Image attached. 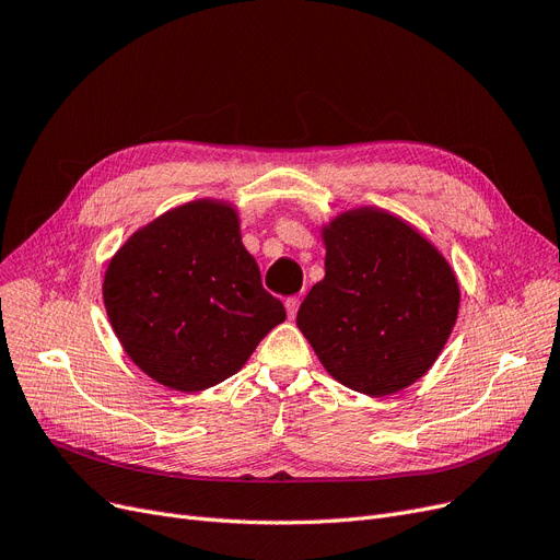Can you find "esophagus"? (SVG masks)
<instances>
[{"mask_svg":"<svg viewBox=\"0 0 560 560\" xmlns=\"http://www.w3.org/2000/svg\"><path fill=\"white\" fill-rule=\"evenodd\" d=\"M299 305H301V299H299V296H289V299L284 301V307H287V315H289V317H296V312H299Z\"/></svg>","mask_w":560,"mask_h":560,"instance_id":"34e87169","label":"esophagus"}]
</instances>
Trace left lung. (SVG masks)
Here are the masks:
<instances>
[{
    "instance_id": "8db88e82",
    "label": "left lung",
    "mask_w": 560,
    "mask_h": 560,
    "mask_svg": "<svg viewBox=\"0 0 560 560\" xmlns=\"http://www.w3.org/2000/svg\"><path fill=\"white\" fill-rule=\"evenodd\" d=\"M322 282L296 326L342 386L384 397L430 372L459 312V282L436 245L378 207L342 211L322 225Z\"/></svg>"
}]
</instances>
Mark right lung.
Wrapping results in <instances>:
<instances>
[{
    "mask_svg": "<svg viewBox=\"0 0 560 560\" xmlns=\"http://www.w3.org/2000/svg\"><path fill=\"white\" fill-rule=\"evenodd\" d=\"M103 303L130 361L182 393L236 374L287 317L245 250L238 209L211 197L130 234L105 268Z\"/></svg>",
    "mask_w": 560,
    "mask_h": 560,
    "instance_id": "1",
    "label": "right lung"
}]
</instances>
